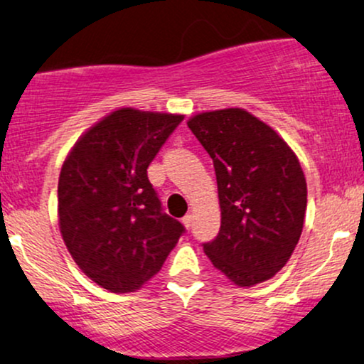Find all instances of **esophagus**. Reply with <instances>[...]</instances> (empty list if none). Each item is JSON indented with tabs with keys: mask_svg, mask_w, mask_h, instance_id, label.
Listing matches in <instances>:
<instances>
[{
	"mask_svg": "<svg viewBox=\"0 0 364 364\" xmlns=\"http://www.w3.org/2000/svg\"><path fill=\"white\" fill-rule=\"evenodd\" d=\"M183 225H185L188 231H190L191 225H193V217H191L190 214H186L185 217H183Z\"/></svg>",
	"mask_w": 364,
	"mask_h": 364,
	"instance_id": "obj_1",
	"label": "esophagus"
}]
</instances>
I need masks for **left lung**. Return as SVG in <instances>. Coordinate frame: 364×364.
Segmentation results:
<instances>
[{"label":"left lung","instance_id":"obj_1","mask_svg":"<svg viewBox=\"0 0 364 364\" xmlns=\"http://www.w3.org/2000/svg\"><path fill=\"white\" fill-rule=\"evenodd\" d=\"M212 157L220 229L203 252L236 286L272 279L298 245L306 212V179L284 139L240 107L188 119Z\"/></svg>","mask_w":364,"mask_h":364}]
</instances>
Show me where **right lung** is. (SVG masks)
I'll return each instance as SVG.
<instances>
[{
  "instance_id": "1",
  "label": "right lung",
  "mask_w": 364,
  "mask_h": 364,
  "mask_svg": "<svg viewBox=\"0 0 364 364\" xmlns=\"http://www.w3.org/2000/svg\"><path fill=\"white\" fill-rule=\"evenodd\" d=\"M181 114L121 107L77 140L58 181V220L70 255L111 292L152 279L185 228L164 214L147 168Z\"/></svg>"
}]
</instances>
